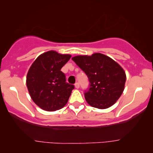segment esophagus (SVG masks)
Returning <instances> with one entry per match:
<instances>
[{
  "label": "esophagus",
  "instance_id": "34e87169",
  "mask_svg": "<svg viewBox=\"0 0 153 153\" xmlns=\"http://www.w3.org/2000/svg\"><path fill=\"white\" fill-rule=\"evenodd\" d=\"M75 88H79V87H80V84H79V82H75Z\"/></svg>",
  "mask_w": 153,
  "mask_h": 153
}]
</instances>
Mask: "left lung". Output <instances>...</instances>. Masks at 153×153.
Returning <instances> with one entry per match:
<instances>
[{"label":"left lung","instance_id":"obj_1","mask_svg":"<svg viewBox=\"0 0 153 153\" xmlns=\"http://www.w3.org/2000/svg\"><path fill=\"white\" fill-rule=\"evenodd\" d=\"M72 60L88 76L89 87L84 91L88 103L99 109H105L115 104L124 91L126 80L122 68L101 53L75 56Z\"/></svg>","mask_w":153,"mask_h":153}]
</instances>
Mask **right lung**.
I'll return each instance as SVG.
<instances>
[{
	"mask_svg": "<svg viewBox=\"0 0 153 153\" xmlns=\"http://www.w3.org/2000/svg\"><path fill=\"white\" fill-rule=\"evenodd\" d=\"M71 58L51 51L38 56L30 66L27 88L32 100L41 109L55 111L68 102L75 86L66 82L65 73L60 70Z\"/></svg>",
	"mask_w": 153,
	"mask_h": 153,
	"instance_id": "obj_1",
	"label": "right lung"
}]
</instances>
